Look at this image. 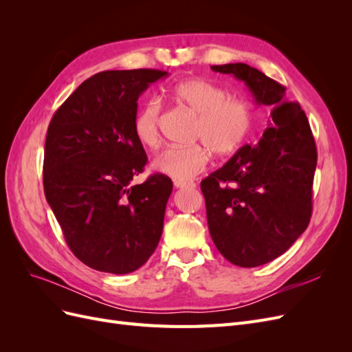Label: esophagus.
Masks as SVG:
<instances>
[{
  "mask_svg": "<svg viewBox=\"0 0 352 352\" xmlns=\"http://www.w3.org/2000/svg\"><path fill=\"white\" fill-rule=\"evenodd\" d=\"M175 188H195L194 182H182V180H175Z\"/></svg>",
  "mask_w": 352,
  "mask_h": 352,
  "instance_id": "esophagus-1",
  "label": "esophagus"
}]
</instances>
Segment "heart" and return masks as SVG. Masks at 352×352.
<instances>
[{
  "label": "heart",
  "instance_id": "1",
  "mask_svg": "<svg viewBox=\"0 0 352 352\" xmlns=\"http://www.w3.org/2000/svg\"><path fill=\"white\" fill-rule=\"evenodd\" d=\"M172 98L197 114L192 145H173L160 153L151 163L155 172L175 180H190L204 172L210 163V151L219 157L236 153L248 141L254 123L252 105L204 79H186L170 89ZM160 105L146 102L138 111L133 131L145 148L160 145Z\"/></svg>",
  "mask_w": 352,
  "mask_h": 352
}]
</instances>
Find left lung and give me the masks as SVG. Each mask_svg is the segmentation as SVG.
<instances>
[{"label": "left lung", "mask_w": 352, "mask_h": 352, "mask_svg": "<svg viewBox=\"0 0 352 352\" xmlns=\"http://www.w3.org/2000/svg\"><path fill=\"white\" fill-rule=\"evenodd\" d=\"M211 70L243 80L255 102L270 109L261 140L201 182L217 250L239 267H257L282 255L310 223L317 148L305 113L286 100L283 85L243 63Z\"/></svg>", "instance_id": "8db88e82"}]
</instances>
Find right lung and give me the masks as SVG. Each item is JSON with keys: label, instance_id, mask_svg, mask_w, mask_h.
<instances>
[{"label": "right lung", "instance_id": "add662e5", "mask_svg": "<svg viewBox=\"0 0 352 352\" xmlns=\"http://www.w3.org/2000/svg\"><path fill=\"white\" fill-rule=\"evenodd\" d=\"M167 76L154 69L107 70L85 80L48 126L44 190L72 252L98 272L140 269L162 238L172 179L154 173L136 140L138 98Z\"/></svg>", "mask_w": 352, "mask_h": 352}]
</instances>
